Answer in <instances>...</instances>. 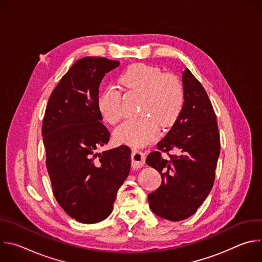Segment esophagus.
<instances>
[{
  "label": "esophagus",
  "instance_id": "obj_1",
  "mask_svg": "<svg viewBox=\"0 0 262 262\" xmlns=\"http://www.w3.org/2000/svg\"><path fill=\"white\" fill-rule=\"evenodd\" d=\"M145 154L137 150V149H133L132 151V167L134 169H140L145 165Z\"/></svg>",
  "mask_w": 262,
  "mask_h": 262
}]
</instances>
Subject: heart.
Masks as SVG:
<instances>
[{
	"instance_id": "b5f03b06",
	"label": "heart",
	"mask_w": 262,
	"mask_h": 262,
	"mask_svg": "<svg viewBox=\"0 0 262 262\" xmlns=\"http://www.w3.org/2000/svg\"><path fill=\"white\" fill-rule=\"evenodd\" d=\"M120 83L128 90L143 94L138 118H129L114 130V139L121 144L144 146L152 142L163 127L172 125L178 118L184 101L180 81L156 66L138 63L129 66L120 77ZM103 119L117 123L124 115L122 95L115 86H107L97 99Z\"/></svg>"
}]
</instances>
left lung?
Instances as JSON below:
<instances>
[{
  "instance_id": "obj_1",
  "label": "left lung",
  "mask_w": 262,
  "mask_h": 262,
  "mask_svg": "<svg viewBox=\"0 0 262 262\" xmlns=\"http://www.w3.org/2000/svg\"><path fill=\"white\" fill-rule=\"evenodd\" d=\"M184 102L175 123L149 154L147 165L162 175V184L148 195L159 216L177 222L194 214L208 196L220 156V133L212 104L201 83L188 69L182 72ZM177 150L178 155L168 151ZM168 155L164 159L161 152Z\"/></svg>"
}]
</instances>
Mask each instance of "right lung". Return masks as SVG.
<instances>
[{
	"instance_id": "add662e5",
	"label": "right lung",
	"mask_w": 262,
	"mask_h": 262,
	"mask_svg": "<svg viewBox=\"0 0 262 262\" xmlns=\"http://www.w3.org/2000/svg\"><path fill=\"white\" fill-rule=\"evenodd\" d=\"M119 63L103 57L78 60L52 92L42 121L46 165L54 196L69 216L84 224L110 215L130 169L126 145L96 152L111 136L100 122L99 85L104 74Z\"/></svg>"
}]
</instances>
